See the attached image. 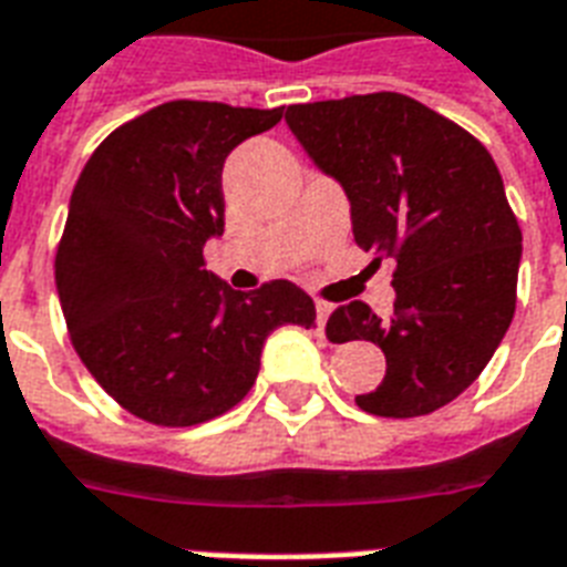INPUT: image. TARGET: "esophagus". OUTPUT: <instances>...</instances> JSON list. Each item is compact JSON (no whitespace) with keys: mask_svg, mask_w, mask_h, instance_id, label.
<instances>
[{"mask_svg":"<svg viewBox=\"0 0 567 567\" xmlns=\"http://www.w3.org/2000/svg\"><path fill=\"white\" fill-rule=\"evenodd\" d=\"M315 311H318V332L323 336V327H327V318L329 311H332V306H329L327 300H315Z\"/></svg>","mask_w":567,"mask_h":567,"instance_id":"34e87169","label":"esophagus"}]
</instances>
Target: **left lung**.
<instances>
[{
    "instance_id": "1",
    "label": "left lung",
    "mask_w": 567,
    "mask_h": 567,
    "mask_svg": "<svg viewBox=\"0 0 567 567\" xmlns=\"http://www.w3.org/2000/svg\"><path fill=\"white\" fill-rule=\"evenodd\" d=\"M288 126L350 199L353 238L373 265L394 258V311L362 300L327 320L332 344L373 341L385 377L355 396L379 417L453 403L515 318L520 226L497 164L471 132L403 93L288 105Z\"/></svg>"
}]
</instances>
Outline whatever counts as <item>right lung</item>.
<instances>
[{"label":"right lung","mask_w":567,"mask_h":567,"mask_svg":"<svg viewBox=\"0 0 567 567\" xmlns=\"http://www.w3.org/2000/svg\"><path fill=\"white\" fill-rule=\"evenodd\" d=\"M285 109L173 100L102 141L55 252L66 332L91 377L155 426H196L249 394L276 327H315L288 279L231 291L205 270L223 231V162Z\"/></svg>","instance_id":"1"}]
</instances>
